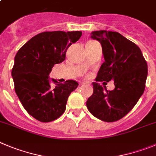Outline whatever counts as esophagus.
I'll use <instances>...</instances> for the list:
<instances>
[{
	"mask_svg": "<svg viewBox=\"0 0 156 156\" xmlns=\"http://www.w3.org/2000/svg\"><path fill=\"white\" fill-rule=\"evenodd\" d=\"M81 85H84V86H87L90 85V83L89 82H85V81H83V82L80 83Z\"/></svg>",
	"mask_w": 156,
	"mask_h": 156,
	"instance_id": "34e87169",
	"label": "esophagus"
}]
</instances>
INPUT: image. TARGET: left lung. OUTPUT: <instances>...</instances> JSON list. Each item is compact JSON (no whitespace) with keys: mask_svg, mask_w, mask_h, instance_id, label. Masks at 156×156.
<instances>
[{"mask_svg":"<svg viewBox=\"0 0 156 156\" xmlns=\"http://www.w3.org/2000/svg\"><path fill=\"white\" fill-rule=\"evenodd\" d=\"M90 37L101 44L104 62L98 71L97 82L92 83L94 93L87 107L101 121H118L131 111L143 94L147 62L139 47L118 32L95 31ZM111 80L115 86L113 91H108L98 83Z\"/></svg>","mask_w":156,"mask_h":156,"instance_id":"left-lung-1","label":"left lung"}]
</instances>
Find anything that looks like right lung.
Here are the masks:
<instances>
[{
    "label": "right lung",
    "mask_w": 156,
    "mask_h": 156,
    "mask_svg": "<svg viewBox=\"0 0 156 156\" xmlns=\"http://www.w3.org/2000/svg\"><path fill=\"white\" fill-rule=\"evenodd\" d=\"M80 31H45L32 37L18 51L11 71L15 90L27 112L42 122L57 119L66 110L69 96L78 83L50 79L55 64L65 60L66 52L80 39Z\"/></svg>",
    "instance_id": "1"
}]
</instances>
